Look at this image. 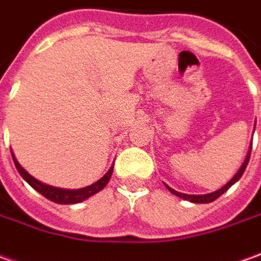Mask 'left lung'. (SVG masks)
I'll return each instance as SVG.
<instances>
[{
	"label": "left lung",
	"instance_id": "8db88e82",
	"mask_svg": "<svg viewBox=\"0 0 261 261\" xmlns=\"http://www.w3.org/2000/svg\"><path fill=\"white\" fill-rule=\"evenodd\" d=\"M250 154H251V145H250L249 153H247V155H246L244 163L242 164L240 170L236 173L234 177H233L227 184H224V186H223L221 189H219L217 191H213V193H208V194H198V196H194V194H184V193H178V191L173 190V189H171L170 186H167V184H166V187H167V190L170 191V193L175 194L177 197H181L184 198V200H187V201H191V203H212V201H214L216 198H219L223 193H226V191H227L236 181H239V180H240V177H242L243 173H244V170H246V167H247V164H249Z\"/></svg>",
	"mask_w": 261,
	"mask_h": 261
}]
</instances>
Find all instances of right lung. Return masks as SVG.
<instances>
[{
  "label": "right lung",
  "instance_id": "1",
  "mask_svg": "<svg viewBox=\"0 0 261 261\" xmlns=\"http://www.w3.org/2000/svg\"><path fill=\"white\" fill-rule=\"evenodd\" d=\"M12 160H14V164L18 170V173L21 174V177L25 180L34 190H37L40 194H42L45 198H48L54 203H58V204H75V203H80V201H84L86 198L91 197L95 193L101 191L110 181L111 178V174H113V168H114V164L110 167L106 174L101 177L98 181H95L91 186H87L84 189H79V190H67V189H58V187H53V186H48V184H44V182L38 181L37 178H34L33 175L30 174L28 171H25L24 168L21 167V164L18 163V160L15 159V155L12 153Z\"/></svg>",
  "mask_w": 261,
  "mask_h": 261
}]
</instances>
